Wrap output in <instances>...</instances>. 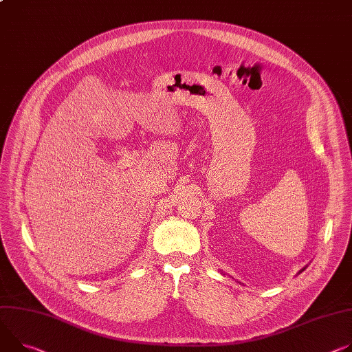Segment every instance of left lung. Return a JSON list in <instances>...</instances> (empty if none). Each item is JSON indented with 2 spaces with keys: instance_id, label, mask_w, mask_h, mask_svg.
<instances>
[{
  "instance_id": "1",
  "label": "left lung",
  "mask_w": 352,
  "mask_h": 352,
  "mask_svg": "<svg viewBox=\"0 0 352 352\" xmlns=\"http://www.w3.org/2000/svg\"><path fill=\"white\" fill-rule=\"evenodd\" d=\"M305 270H306V267H305V268H302V270H300V271H299V274H300V272H302V271H305Z\"/></svg>"
}]
</instances>
